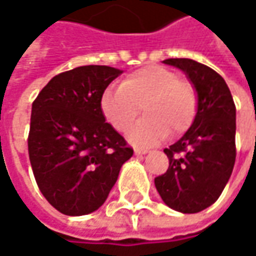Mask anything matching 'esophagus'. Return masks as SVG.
<instances>
[{"label": "esophagus", "instance_id": "esophagus-1", "mask_svg": "<svg viewBox=\"0 0 256 256\" xmlns=\"http://www.w3.org/2000/svg\"><path fill=\"white\" fill-rule=\"evenodd\" d=\"M149 150L148 149H140V148H134V154H138V156H142V154H146Z\"/></svg>", "mask_w": 256, "mask_h": 256}]
</instances>
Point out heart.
I'll return each instance as SVG.
<instances>
[{
    "label": "heart",
    "instance_id": "heart-1",
    "mask_svg": "<svg viewBox=\"0 0 256 256\" xmlns=\"http://www.w3.org/2000/svg\"><path fill=\"white\" fill-rule=\"evenodd\" d=\"M106 120L126 132L139 116L144 114L130 130L128 139L138 144H153L163 140L169 130L180 133L189 128L196 114L194 87L179 80L176 72L159 66H148L128 74L122 87H108L100 100Z\"/></svg>",
    "mask_w": 256,
    "mask_h": 256
}]
</instances>
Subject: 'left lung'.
<instances>
[{"instance_id": "8db88e82", "label": "left lung", "mask_w": 256, "mask_h": 256, "mask_svg": "<svg viewBox=\"0 0 256 256\" xmlns=\"http://www.w3.org/2000/svg\"><path fill=\"white\" fill-rule=\"evenodd\" d=\"M186 74L196 93L192 126L164 153L166 173L154 179L162 200L178 212L198 214L215 204L234 170L236 108L225 80L190 58H168Z\"/></svg>"}]
</instances>
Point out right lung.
Masks as SVG:
<instances>
[{"label": "right lung", "instance_id": "obj_1", "mask_svg": "<svg viewBox=\"0 0 256 256\" xmlns=\"http://www.w3.org/2000/svg\"><path fill=\"white\" fill-rule=\"evenodd\" d=\"M122 72L108 66L72 68L52 77L32 103L31 168L41 194L64 215L97 210L133 156L100 106L107 86Z\"/></svg>", "mask_w": 256, "mask_h": 256}]
</instances>
